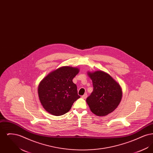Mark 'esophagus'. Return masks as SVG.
<instances>
[{
  "instance_id": "obj_1",
  "label": "esophagus",
  "mask_w": 153,
  "mask_h": 153,
  "mask_svg": "<svg viewBox=\"0 0 153 153\" xmlns=\"http://www.w3.org/2000/svg\"><path fill=\"white\" fill-rule=\"evenodd\" d=\"M81 97H82V99H86V98L87 97V94H84V95H82V96H81Z\"/></svg>"
}]
</instances>
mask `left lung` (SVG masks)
<instances>
[{"mask_svg":"<svg viewBox=\"0 0 153 153\" xmlns=\"http://www.w3.org/2000/svg\"><path fill=\"white\" fill-rule=\"evenodd\" d=\"M92 81L94 90L86 100L93 114L99 117L106 116L117 108L122 97L120 84L109 74L102 71L88 72Z\"/></svg>","mask_w":153,"mask_h":153,"instance_id":"1","label":"left lung"}]
</instances>
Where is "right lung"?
Instances as JSON below:
<instances>
[{
    "label": "right lung",
    "instance_id": "right-lung-1",
    "mask_svg": "<svg viewBox=\"0 0 153 153\" xmlns=\"http://www.w3.org/2000/svg\"><path fill=\"white\" fill-rule=\"evenodd\" d=\"M79 71L78 68L62 66L49 73L40 82L38 96L48 112L54 116L64 115L80 98L72 81Z\"/></svg>",
    "mask_w": 153,
    "mask_h": 153
}]
</instances>
